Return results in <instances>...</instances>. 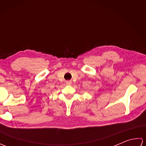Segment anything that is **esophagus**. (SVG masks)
<instances>
[{"instance_id": "34e87169", "label": "esophagus", "mask_w": 146, "mask_h": 146, "mask_svg": "<svg viewBox=\"0 0 146 146\" xmlns=\"http://www.w3.org/2000/svg\"><path fill=\"white\" fill-rule=\"evenodd\" d=\"M66 84L67 85H71L72 84V82H71V81H68V82H66Z\"/></svg>"}]
</instances>
